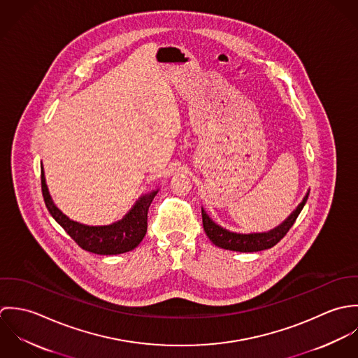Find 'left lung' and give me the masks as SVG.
Segmentation results:
<instances>
[{"mask_svg":"<svg viewBox=\"0 0 358 358\" xmlns=\"http://www.w3.org/2000/svg\"><path fill=\"white\" fill-rule=\"evenodd\" d=\"M308 199V193L305 196L303 201L298 205V208L277 227H274L270 231L266 233H251V234H241V233H233L222 226L216 224L201 208L203 215V226H204L205 234L208 238L219 248L229 250V251H237V252H257L263 250H268L274 247L294 226L296 217L299 216L301 210L306 204Z\"/></svg>","mask_w":358,"mask_h":358,"instance_id":"obj_1","label":"left lung"}]
</instances>
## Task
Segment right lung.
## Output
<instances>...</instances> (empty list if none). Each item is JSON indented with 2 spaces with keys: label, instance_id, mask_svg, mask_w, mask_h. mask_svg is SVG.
Wrapping results in <instances>:
<instances>
[{
  "label": "right lung",
  "instance_id": "add662e5",
  "mask_svg": "<svg viewBox=\"0 0 358 358\" xmlns=\"http://www.w3.org/2000/svg\"><path fill=\"white\" fill-rule=\"evenodd\" d=\"M41 189L52 217L85 251L98 255H118L136 248L148 231V210L158 190L142 196L132 209L118 222L108 226H87L67 217L52 201L44 169H41Z\"/></svg>",
  "mask_w": 358,
  "mask_h": 358
}]
</instances>
